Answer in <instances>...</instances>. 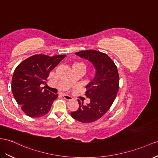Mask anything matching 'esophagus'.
<instances>
[{
  "mask_svg": "<svg viewBox=\"0 0 158 158\" xmlns=\"http://www.w3.org/2000/svg\"><path fill=\"white\" fill-rule=\"evenodd\" d=\"M63 98H64V99H66V100H67V101H70V100H72V99H73V98H71V96L67 95H63Z\"/></svg>",
  "mask_w": 158,
  "mask_h": 158,
  "instance_id": "esophagus-1",
  "label": "esophagus"
}]
</instances>
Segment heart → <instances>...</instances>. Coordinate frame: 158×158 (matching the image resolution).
I'll return each mask as SVG.
<instances>
[{
  "instance_id": "1",
  "label": "heart",
  "mask_w": 158,
  "mask_h": 158,
  "mask_svg": "<svg viewBox=\"0 0 158 158\" xmlns=\"http://www.w3.org/2000/svg\"><path fill=\"white\" fill-rule=\"evenodd\" d=\"M75 64H83L81 63H75Z\"/></svg>"
}]
</instances>
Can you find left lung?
Here are the masks:
<instances>
[{
    "label": "left lung",
    "instance_id": "8db88e82",
    "mask_svg": "<svg viewBox=\"0 0 158 158\" xmlns=\"http://www.w3.org/2000/svg\"><path fill=\"white\" fill-rule=\"evenodd\" d=\"M75 54L92 63L96 73L94 79L86 86L85 95L90 99V103L84 105L78 99V110L71 112V115L80 122L92 123L106 114L114 102L119 90L118 68L110 56L102 52L87 50Z\"/></svg>",
    "mask_w": 158,
    "mask_h": 158
}]
</instances>
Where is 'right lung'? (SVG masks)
<instances>
[{"label":"right lung","mask_w":158,"mask_h":158,"mask_svg":"<svg viewBox=\"0 0 158 158\" xmlns=\"http://www.w3.org/2000/svg\"><path fill=\"white\" fill-rule=\"evenodd\" d=\"M65 55H35L24 60L15 69L11 89L15 100L31 118H40L50 111L57 98L43 85L49 73L65 57Z\"/></svg>","instance_id":"add662e5"}]
</instances>
